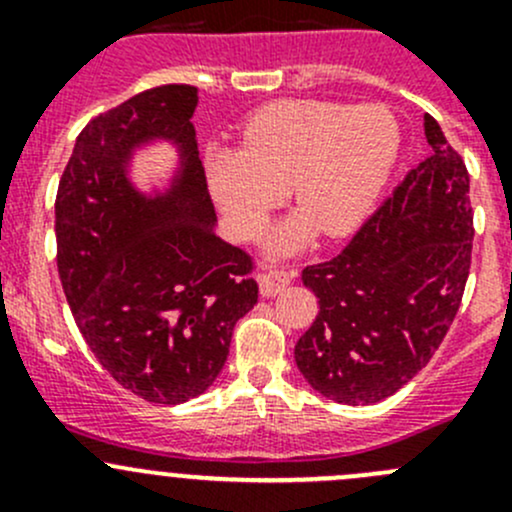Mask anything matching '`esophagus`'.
I'll list each match as a JSON object with an SVG mask.
<instances>
[{"label": "esophagus", "instance_id": "obj_1", "mask_svg": "<svg viewBox=\"0 0 512 512\" xmlns=\"http://www.w3.org/2000/svg\"><path fill=\"white\" fill-rule=\"evenodd\" d=\"M257 282H260L262 297H275V294H280L292 282V275L285 270H272L270 267V270H262L257 275Z\"/></svg>", "mask_w": 512, "mask_h": 512}]
</instances>
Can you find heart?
I'll list each match as a JSON object with an SVG mask.
<instances>
[{
	"mask_svg": "<svg viewBox=\"0 0 512 512\" xmlns=\"http://www.w3.org/2000/svg\"><path fill=\"white\" fill-rule=\"evenodd\" d=\"M399 143V123L381 106L282 98L247 118L235 153H210V190L245 240L260 235L285 190L302 218L275 232L272 250H294L312 227L337 240L371 213Z\"/></svg>",
	"mask_w": 512,
	"mask_h": 512,
	"instance_id": "1",
	"label": "heart"
}]
</instances>
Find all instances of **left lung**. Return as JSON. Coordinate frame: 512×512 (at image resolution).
I'll return each instance as SVG.
<instances>
[{
    "label": "left lung",
    "instance_id": "left-lung-1",
    "mask_svg": "<svg viewBox=\"0 0 512 512\" xmlns=\"http://www.w3.org/2000/svg\"><path fill=\"white\" fill-rule=\"evenodd\" d=\"M423 121L431 156L337 257L302 270L319 312L294 361L337 404H376L409 384L441 347L466 292L476 232L471 178L436 118Z\"/></svg>",
    "mask_w": 512,
    "mask_h": 512
}]
</instances>
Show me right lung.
<instances>
[{
	"mask_svg": "<svg viewBox=\"0 0 512 512\" xmlns=\"http://www.w3.org/2000/svg\"><path fill=\"white\" fill-rule=\"evenodd\" d=\"M195 106V86L165 84L98 113L56 193V267L76 327L103 369L151 404H183L218 379L260 292L252 255L213 230ZM153 135L184 143L186 170L173 194L146 201L122 160Z\"/></svg>",
	"mask_w": 512,
	"mask_h": 512,
	"instance_id": "add662e5",
	"label": "right lung"
}]
</instances>
